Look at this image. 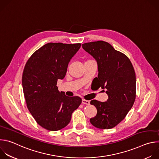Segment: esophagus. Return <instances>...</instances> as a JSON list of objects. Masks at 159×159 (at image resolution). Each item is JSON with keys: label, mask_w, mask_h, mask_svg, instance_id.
Segmentation results:
<instances>
[{"label": "esophagus", "mask_w": 159, "mask_h": 159, "mask_svg": "<svg viewBox=\"0 0 159 159\" xmlns=\"http://www.w3.org/2000/svg\"><path fill=\"white\" fill-rule=\"evenodd\" d=\"M82 104H90V101H88V100H86V99H83L82 101Z\"/></svg>", "instance_id": "34e87169"}]
</instances>
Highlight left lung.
<instances>
[{
  "label": "left lung",
  "mask_w": 159,
  "mask_h": 159,
  "mask_svg": "<svg viewBox=\"0 0 159 159\" xmlns=\"http://www.w3.org/2000/svg\"><path fill=\"white\" fill-rule=\"evenodd\" d=\"M98 65L99 87L106 89V102L92 100L97 115L90 122L99 129H111L123 121L132 107L136 98V75L133 65L124 53L115 50L104 41L82 44Z\"/></svg>",
  "instance_id": "obj_1"
}]
</instances>
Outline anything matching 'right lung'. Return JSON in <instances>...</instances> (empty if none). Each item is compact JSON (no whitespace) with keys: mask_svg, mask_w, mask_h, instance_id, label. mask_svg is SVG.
<instances>
[{"mask_svg":"<svg viewBox=\"0 0 159 159\" xmlns=\"http://www.w3.org/2000/svg\"><path fill=\"white\" fill-rule=\"evenodd\" d=\"M80 46L48 43L34 52L25 65L22 83L27 107L36 123L47 130L65 128L82 102L80 98L66 96L57 86Z\"/></svg>","mask_w":159,"mask_h":159,"instance_id":"obj_1","label":"right lung"}]
</instances>
